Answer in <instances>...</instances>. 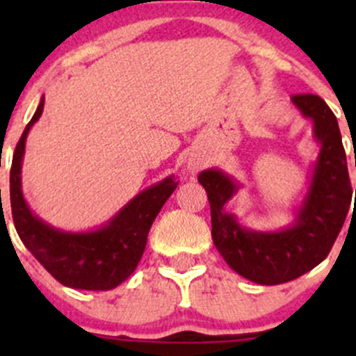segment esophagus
Wrapping results in <instances>:
<instances>
[{
  "mask_svg": "<svg viewBox=\"0 0 356 356\" xmlns=\"http://www.w3.org/2000/svg\"><path fill=\"white\" fill-rule=\"evenodd\" d=\"M196 170H198V163L189 165V172H196Z\"/></svg>",
  "mask_w": 356,
  "mask_h": 356,
  "instance_id": "34e87169",
  "label": "esophagus"
}]
</instances>
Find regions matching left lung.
Listing matches in <instances>:
<instances>
[{
  "label": "left lung",
  "mask_w": 356,
  "mask_h": 356,
  "mask_svg": "<svg viewBox=\"0 0 356 356\" xmlns=\"http://www.w3.org/2000/svg\"><path fill=\"white\" fill-rule=\"evenodd\" d=\"M291 99L303 117L312 118L321 143L308 193L291 227L275 232L243 227L224 210L238 193V182L217 168L198 175L210 201L211 239L218 253L232 270L265 286L289 282L317 267L331 251L353 198L336 115L317 95H294Z\"/></svg>",
  "instance_id": "8db88e82"
}]
</instances>
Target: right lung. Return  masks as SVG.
<instances>
[{
    "label": "right lung",
    "mask_w": 356,
    "mask_h": 356,
    "mask_svg": "<svg viewBox=\"0 0 356 356\" xmlns=\"http://www.w3.org/2000/svg\"><path fill=\"white\" fill-rule=\"evenodd\" d=\"M44 99L24 129L10 168V203L13 224L35 260L67 288L108 291L117 288L138 267L149 227L179 181L168 175L139 193L103 227L89 232H65L35 217L22 195V158L29 131L39 120Z\"/></svg>",
    "instance_id": "1"
}]
</instances>
